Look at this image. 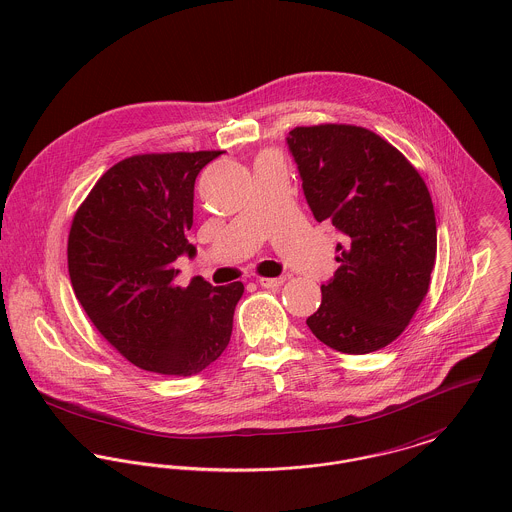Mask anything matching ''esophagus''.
Masks as SVG:
<instances>
[{
    "instance_id": "1",
    "label": "esophagus",
    "mask_w": 512,
    "mask_h": 512,
    "mask_svg": "<svg viewBox=\"0 0 512 512\" xmlns=\"http://www.w3.org/2000/svg\"><path fill=\"white\" fill-rule=\"evenodd\" d=\"M285 283V277H261L259 279V285L263 287V289H277V287H281Z\"/></svg>"
}]
</instances>
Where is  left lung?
Listing matches in <instances>:
<instances>
[{
	"instance_id": "obj_1",
	"label": "left lung",
	"mask_w": 512,
	"mask_h": 512,
	"mask_svg": "<svg viewBox=\"0 0 512 512\" xmlns=\"http://www.w3.org/2000/svg\"><path fill=\"white\" fill-rule=\"evenodd\" d=\"M287 144L314 219L342 235L340 267L320 287L308 328L344 354L380 350L429 289L437 227L427 186L400 150L362 126H297Z\"/></svg>"
}]
</instances>
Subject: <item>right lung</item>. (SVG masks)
I'll return each instance as SVG.
<instances>
[{
  "mask_svg": "<svg viewBox=\"0 0 512 512\" xmlns=\"http://www.w3.org/2000/svg\"><path fill=\"white\" fill-rule=\"evenodd\" d=\"M221 152L126 158L106 170L69 233L73 291L104 338L134 366L194 376L227 348L243 283L178 287L176 259L194 257L196 178Z\"/></svg>",
  "mask_w": 512,
  "mask_h": 512,
  "instance_id": "obj_1",
  "label": "right lung"
}]
</instances>
